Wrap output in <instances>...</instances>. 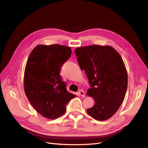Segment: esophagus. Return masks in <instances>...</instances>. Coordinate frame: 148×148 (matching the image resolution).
I'll list each match as a JSON object with an SVG mask.
<instances>
[{
    "instance_id": "34e87169",
    "label": "esophagus",
    "mask_w": 148,
    "mask_h": 148,
    "mask_svg": "<svg viewBox=\"0 0 148 148\" xmlns=\"http://www.w3.org/2000/svg\"><path fill=\"white\" fill-rule=\"evenodd\" d=\"M78 94L80 96H81L82 97H85V93H84V91L82 90H80L78 92Z\"/></svg>"
}]
</instances>
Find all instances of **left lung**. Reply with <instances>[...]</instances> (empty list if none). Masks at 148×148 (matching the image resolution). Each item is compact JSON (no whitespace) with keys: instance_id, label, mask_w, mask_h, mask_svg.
Returning <instances> with one entry per match:
<instances>
[{"instance_id":"8db88e82","label":"left lung","mask_w":148,"mask_h":148,"mask_svg":"<svg viewBox=\"0 0 148 148\" xmlns=\"http://www.w3.org/2000/svg\"><path fill=\"white\" fill-rule=\"evenodd\" d=\"M75 52L91 86L87 95L95 101L87 114L98 121L110 119L123 103L127 87V70L121 56L109 45L81 47Z\"/></svg>"}]
</instances>
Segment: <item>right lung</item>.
Masks as SVG:
<instances>
[{
    "label": "right lung",
    "mask_w": 148,
    "mask_h": 148,
    "mask_svg": "<svg viewBox=\"0 0 148 148\" xmlns=\"http://www.w3.org/2000/svg\"><path fill=\"white\" fill-rule=\"evenodd\" d=\"M70 47L38 45L29 54L24 72V90L38 112L50 120L66 111V105L76 95L67 90L60 72L70 57Z\"/></svg>",
    "instance_id": "right-lung-1"
}]
</instances>
